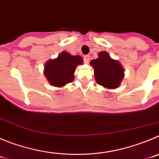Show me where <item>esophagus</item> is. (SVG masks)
Segmentation results:
<instances>
[{
	"label": "esophagus",
	"instance_id": "esophagus-1",
	"mask_svg": "<svg viewBox=\"0 0 159 159\" xmlns=\"http://www.w3.org/2000/svg\"><path fill=\"white\" fill-rule=\"evenodd\" d=\"M89 59H90V56L89 55H86V56H84V63H87L88 64L89 63Z\"/></svg>",
	"mask_w": 159,
	"mask_h": 159
}]
</instances>
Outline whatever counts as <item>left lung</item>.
I'll return each instance as SVG.
<instances>
[{
  "mask_svg": "<svg viewBox=\"0 0 159 159\" xmlns=\"http://www.w3.org/2000/svg\"><path fill=\"white\" fill-rule=\"evenodd\" d=\"M90 65L94 69L97 84L108 89L118 88L125 77V70L119 61L111 57L107 52H99L98 58L93 59Z\"/></svg>",
  "mask_w": 159,
  "mask_h": 159,
  "instance_id": "obj_1",
  "label": "left lung"
}]
</instances>
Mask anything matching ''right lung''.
Wrapping results in <instances>:
<instances>
[{
  "mask_svg": "<svg viewBox=\"0 0 159 159\" xmlns=\"http://www.w3.org/2000/svg\"><path fill=\"white\" fill-rule=\"evenodd\" d=\"M82 63L81 56H72L67 52L63 51L57 58L46 62L44 75L51 85L63 87L74 81L77 66Z\"/></svg>",
  "mask_w": 159,
  "mask_h": 159,
  "instance_id": "right-lung-1",
  "label": "right lung"
}]
</instances>
